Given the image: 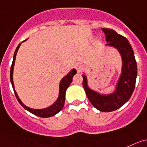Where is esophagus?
<instances>
[{
	"label": "esophagus",
	"mask_w": 147,
	"mask_h": 147,
	"mask_svg": "<svg viewBox=\"0 0 147 147\" xmlns=\"http://www.w3.org/2000/svg\"><path fill=\"white\" fill-rule=\"evenodd\" d=\"M75 68H76V69L78 70V72H81L83 70L85 69V66H84V65L82 64V63H78L76 64V66H75Z\"/></svg>",
	"instance_id": "34e87169"
}]
</instances>
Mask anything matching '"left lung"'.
<instances>
[{
  "instance_id": "1",
  "label": "left lung",
  "mask_w": 147,
  "mask_h": 147,
  "mask_svg": "<svg viewBox=\"0 0 147 147\" xmlns=\"http://www.w3.org/2000/svg\"><path fill=\"white\" fill-rule=\"evenodd\" d=\"M108 43L106 46L118 49L122 59V69L115 90L111 94H100L89 87L87 78L83 76V86L86 96L93 107L101 112H109L119 109L132 96L137 78V63L133 49L127 38L119 35L113 29L103 28Z\"/></svg>"
}]
</instances>
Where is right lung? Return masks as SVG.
Segmentation results:
<instances>
[{"mask_svg":"<svg viewBox=\"0 0 147 147\" xmlns=\"http://www.w3.org/2000/svg\"><path fill=\"white\" fill-rule=\"evenodd\" d=\"M27 40V39H26ZM24 40V41H25ZM24 42V41H23ZM21 43H19L18 47L16 48L15 51V53H14L13 56V61H12V66H11V69H10V81H11V84H12V88H13L14 92H15V95L16 96L17 100H18V102L20 103V104L24 107V109H26L27 111H29V112L32 113L33 115H35L38 116V117H40V118H49V117H52V116H54L55 115L58 114V112L63 109V106H64V102H65V95H66V91L67 88L69 87V86L70 85V84L72 83V78H73L74 75L77 73V71L75 69H72L69 72L67 75L63 77V78L61 79V82L59 84V95H58V99L56 100V101L55 102L54 104L51 105L50 107H47V108H44V109H32V108H29V107H26V105H24L22 103V101L20 100L18 95L17 92L15 90V86H14V82H13V69H14V66H15V58H16V55H17L18 50L19 47H20Z\"/></svg>","mask_w":147,"mask_h":147,"instance_id":"1","label":"right lung"}]
</instances>
